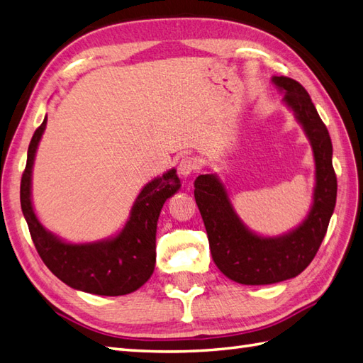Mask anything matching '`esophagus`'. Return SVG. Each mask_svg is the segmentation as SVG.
I'll return each instance as SVG.
<instances>
[{
  "mask_svg": "<svg viewBox=\"0 0 363 363\" xmlns=\"http://www.w3.org/2000/svg\"><path fill=\"white\" fill-rule=\"evenodd\" d=\"M199 170V164L196 162L195 157H190V156H185L181 159V162L178 165V173L184 178H187V176L196 173Z\"/></svg>",
  "mask_w": 363,
  "mask_h": 363,
  "instance_id": "esophagus-1",
  "label": "esophagus"
}]
</instances>
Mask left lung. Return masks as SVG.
Here are the masks:
<instances>
[{
    "label": "left lung",
    "mask_w": 363,
    "mask_h": 363,
    "mask_svg": "<svg viewBox=\"0 0 363 363\" xmlns=\"http://www.w3.org/2000/svg\"><path fill=\"white\" fill-rule=\"evenodd\" d=\"M272 82L284 91V104L296 113L314 150L317 182L306 220L283 237H258L240 221L216 174H199L195 181V199L215 264L227 278L241 284H272L305 271L325 238L335 206L337 178L326 125L298 82L284 75Z\"/></svg>",
    "instance_id": "8db88e82"
}]
</instances>
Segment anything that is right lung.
I'll return each mask as SVG.
<instances>
[{"mask_svg":"<svg viewBox=\"0 0 363 363\" xmlns=\"http://www.w3.org/2000/svg\"><path fill=\"white\" fill-rule=\"evenodd\" d=\"M46 128L33 133L21 176L20 201L38 255L57 278L74 289L97 296H125L145 283L155 271L156 227L164 202L179 190L176 170L148 182L131 207L130 220L117 237L91 244H69L54 237L37 220L30 202V176L38 142Z\"/></svg>","mask_w":363,"mask_h":363,"instance_id":"right-lung-1","label":"right lung"}]
</instances>
